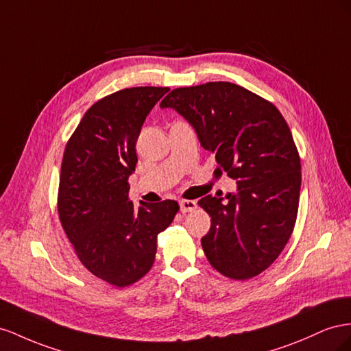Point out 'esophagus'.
Listing matches in <instances>:
<instances>
[{"label":"esophagus","instance_id":"1","mask_svg":"<svg viewBox=\"0 0 351 351\" xmlns=\"http://www.w3.org/2000/svg\"><path fill=\"white\" fill-rule=\"evenodd\" d=\"M179 206H181V212L186 213V212H193V210L197 207V203L194 199H182V202H179Z\"/></svg>","mask_w":351,"mask_h":351}]
</instances>
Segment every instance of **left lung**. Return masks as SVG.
<instances>
[{"label": "left lung", "mask_w": 351, "mask_h": 351, "mask_svg": "<svg viewBox=\"0 0 351 351\" xmlns=\"http://www.w3.org/2000/svg\"><path fill=\"white\" fill-rule=\"evenodd\" d=\"M160 107L176 110L237 182V193L198 202L212 217L202 238L210 265L238 281L262 274L288 243L298 210L302 165L285 119L231 82L176 88Z\"/></svg>", "instance_id": "1"}]
</instances>
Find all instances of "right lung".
Segmentation results:
<instances>
[{"instance_id":"1","label":"right lung","mask_w":351,"mask_h":351,"mask_svg":"<svg viewBox=\"0 0 351 351\" xmlns=\"http://www.w3.org/2000/svg\"><path fill=\"white\" fill-rule=\"evenodd\" d=\"M169 88H126L88 110L64 149L58 216L82 265L103 281L126 287L154 263L157 235L179 204L129 202L144 120Z\"/></svg>"}]
</instances>
